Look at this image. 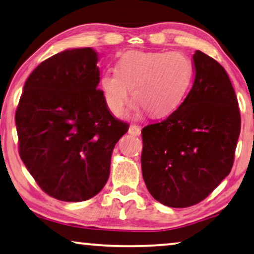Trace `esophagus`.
Returning <instances> with one entry per match:
<instances>
[{
    "mask_svg": "<svg viewBox=\"0 0 254 254\" xmlns=\"http://www.w3.org/2000/svg\"><path fill=\"white\" fill-rule=\"evenodd\" d=\"M128 133L133 134V135H140L141 130H140V127L137 126H130V127H128Z\"/></svg>",
    "mask_w": 254,
    "mask_h": 254,
    "instance_id": "34e87169",
    "label": "esophagus"
}]
</instances>
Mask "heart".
Listing matches in <instances>:
<instances>
[{"instance_id": "obj_1", "label": "heart", "mask_w": 254, "mask_h": 254, "mask_svg": "<svg viewBox=\"0 0 254 254\" xmlns=\"http://www.w3.org/2000/svg\"><path fill=\"white\" fill-rule=\"evenodd\" d=\"M193 78V64L180 52H127L121 56L119 70L109 69L100 79L103 98L109 110L122 115L130 90L135 109H145L153 117L173 113Z\"/></svg>"}]
</instances>
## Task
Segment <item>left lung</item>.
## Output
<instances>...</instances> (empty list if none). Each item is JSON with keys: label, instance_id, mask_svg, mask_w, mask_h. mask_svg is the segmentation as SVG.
<instances>
[{"label": "left lung", "instance_id": "left-lung-1", "mask_svg": "<svg viewBox=\"0 0 254 254\" xmlns=\"http://www.w3.org/2000/svg\"><path fill=\"white\" fill-rule=\"evenodd\" d=\"M193 63V86L182 105L141 130L146 187L175 208L200 202L229 175L241 132L238 101L224 67L200 51Z\"/></svg>", "mask_w": 254, "mask_h": 254}]
</instances>
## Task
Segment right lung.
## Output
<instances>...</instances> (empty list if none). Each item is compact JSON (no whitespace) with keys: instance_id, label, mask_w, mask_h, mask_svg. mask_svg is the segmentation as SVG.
Returning a JSON list of instances; mask_svg holds the SVG:
<instances>
[{"instance_id":"add662e5","label":"right lung","mask_w":254,"mask_h":254,"mask_svg":"<svg viewBox=\"0 0 254 254\" xmlns=\"http://www.w3.org/2000/svg\"><path fill=\"white\" fill-rule=\"evenodd\" d=\"M96 63L90 47L49 57L28 76L16 110L20 159L42 191L62 201L102 190L113 149L128 128L98 90Z\"/></svg>"}]
</instances>
